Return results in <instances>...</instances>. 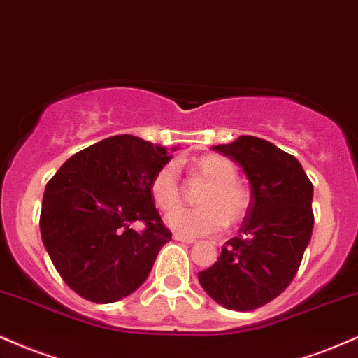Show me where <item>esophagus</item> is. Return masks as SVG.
Returning <instances> with one entry per match:
<instances>
[{"mask_svg": "<svg viewBox=\"0 0 358 358\" xmlns=\"http://www.w3.org/2000/svg\"><path fill=\"white\" fill-rule=\"evenodd\" d=\"M174 239H176V241H182V243H187V245H192V243H194V238L184 236V234H179V233H174Z\"/></svg>", "mask_w": 358, "mask_h": 358, "instance_id": "34e87169", "label": "esophagus"}]
</instances>
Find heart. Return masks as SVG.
<instances>
[{
    "instance_id": "1",
    "label": "heart",
    "mask_w": 358,
    "mask_h": 358,
    "mask_svg": "<svg viewBox=\"0 0 358 358\" xmlns=\"http://www.w3.org/2000/svg\"><path fill=\"white\" fill-rule=\"evenodd\" d=\"M191 171L209 182L199 196L203 208L178 209L167 217V224L184 236H208L220 233L226 224L238 226L251 209V192L238 182V169L229 159L217 154H204L191 161ZM150 196L164 213L176 209L182 201L179 171L174 162L166 164L150 180Z\"/></svg>"
}]
</instances>
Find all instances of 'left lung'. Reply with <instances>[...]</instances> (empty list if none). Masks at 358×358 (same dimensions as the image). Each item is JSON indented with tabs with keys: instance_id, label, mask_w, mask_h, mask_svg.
I'll return each mask as SVG.
<instances>
[{
	"instance_id": "obj_1",
	"label": "left lung",
	"mask_w": 358,
	"mask_h": 358,
	"mask_svg": "<svg viewBox=\"0 0 358 358\" xmlns=\"http://www.w3.org/2000/svg\"><path fill=\"white\" fill-rule=\"evenodd\" d=\"M214 150L243 167L251 209L238 236L197 278L224 308L251 312L280 296L298 273L313 231V184L292 154L264 138L241 136Z\"/></svg>"
}]
</instances>
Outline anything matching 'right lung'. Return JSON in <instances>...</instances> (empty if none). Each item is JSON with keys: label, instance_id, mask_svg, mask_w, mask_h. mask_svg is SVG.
<instances>
[{"label": "right lung", "instance_id": "obj_1", "mask_svg": "<svg viewBox=\"0 0 358 358\" xmlns=\"http://www.w3.org/2000/svg\"><path fill=\"white\" fill-rule=\"evenodd\" d=\"M166 147L113 136L80 150L45 187L43 245L69 287L94 303H112L144 283L171 231L150 196ZM141 220L142 231L129 224Z\"/></svg>", "mask_w": 358, "mask_h": 358}]
</instances>
